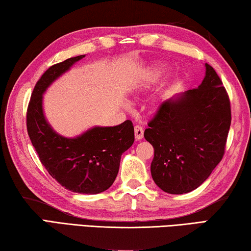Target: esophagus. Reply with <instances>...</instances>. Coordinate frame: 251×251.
Listing matches in <instances>:
<instances>
[{"label":"esophagus","instance_id":"esophagus-1","mask_svg":"<svg viewBox=\"0 0 251 251\" xmlns=\"http://www.w3.org/2000/svg\"><path fill=\"white\" fill-rule=\"evenodd\" d=\"M134 138L137 141H140L143 138V128L140 126H134Z\"/></svg>","mask_w":251,"mask_h":251}]
</instances>
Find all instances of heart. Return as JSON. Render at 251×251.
Instances as JSON below:
<instances>
[{"label":"heart","instance_id":"1","mask_svg":"<svg viewBox=\"0 0 251 251\" xmlns=\"http://www.w3.org/2000/svg\"><path fill=\"white\" fill-rule=\"evenodd\" d=\"M169 72V67L165 64L155 63L148 66L146 69H143L138 76V79L132 85V89L135 94H141V92L150 89L152 86H154L156 82H159ZM165 96L160 95L156 96L151 101V107L157 109L164 103Z\"/></svg>","mask_w":251,"mask_h":251}]
</instances>
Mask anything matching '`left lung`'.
<instances>
[{"instance_id":"obj_1","label":"left lung","mask_w":251,"mask_h":251,"mask_svg":"<svg viewBox=\"0 0 251 251\" xmlns=\"http://www.w3.org/2000/svg\"><path fill=\"white\" fill-rule=\"evenodd\" d=\"M230 102L212 66L196 89L164 101L144 138L154 148L153 181L169 194L201 185L223 159L230 128Z\"/></svg>"}]
</instances>
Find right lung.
<instances>
[{
    "mask_svg": "<svg viewBox=\"0 0 251 251\" xmlns=\"http://www.w3.org/2000/svg\"><path fill=\"white\" fill-rule=\"evenodd\" d=\"M86 55L56 64L44 73L30 98L27 132L42 164L66 190L80 194L107 191L116 179L121 155L134 142L132 122L113 126H95L74 138L57 133L44 113L46 90Z\"/></svg>",
    "mask_w": 251,
    "mask_h": 251,
    "instance_id": "add662e5",
    "label": "right lung"
}]
</instances>
